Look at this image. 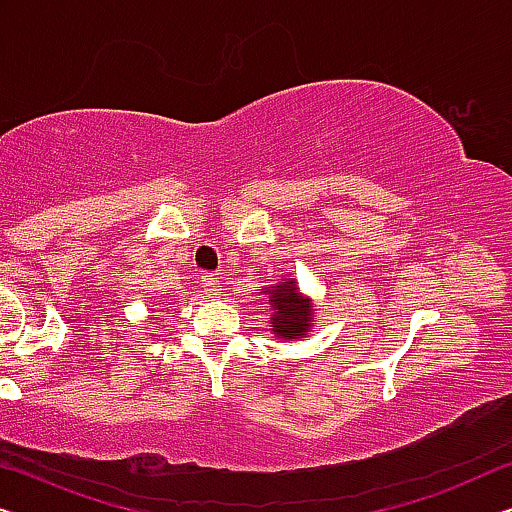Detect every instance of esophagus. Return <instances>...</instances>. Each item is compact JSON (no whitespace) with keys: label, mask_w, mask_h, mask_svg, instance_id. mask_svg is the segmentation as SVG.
I'll return each mask as SVG.
<instances>
[{"label":"esophagus","mask_w":512,"mask_h":512,"mask_svg":"<svg viewBox=\"0 0 512 512\" xmlns=\"http://www.w3.org/2000/svg\"><path fill=\"white\" fill-rule=\"evenodd\" d=\"M202 287L209 296H220L223 294V282L218 276H202Z\"/></svg>","instance_id":"esophagus-1"}]
</instances>
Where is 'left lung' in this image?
I'll use <instances>...</instances> for the list:
<instances>
[{
	"mask_svg": "<svg viewBox=\"0 0 512 512\" xmlns=\"http://www.w3.org/2000/svg\"><path fill=\"white\" fill-rule=\"evenodd\" d=\"M266 294L271 308V331L282 340L305 338L310 331V324L315 322V308L308 296H303L296 287L294 278H285L276 287H266Z\"/></svg>",
	"mask_w": 512,
	"mask_h": 512,
	"instance_id": "8db88e82",
	"label": "left lung"
}]
</instances>
